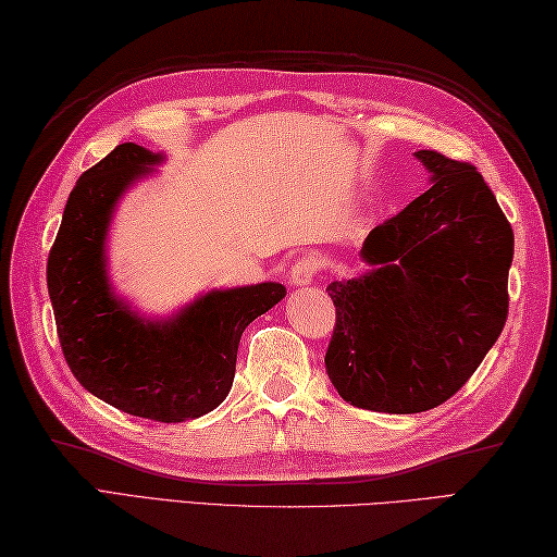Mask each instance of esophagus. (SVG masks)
I'll return each instance as SVG.
<instances>
[{
	"label": "esophagus",
	"mask_w": 557,
	"mask_h": 557,
	"mask_svg": "<svg viewBox=\"0 0 557 557\" xmlns=\"http://www.w3.org/2000/svg\"><path fill=\"white\" fill-rule=\"evenodd\" d=\"M318 270H321V260H318L315 256H301L294 260V265L289 270V282L294 287L311 285L313 277L318 275Z\"/></svg>",
	"instance_id": "esophagus-1"
}]
</instances>
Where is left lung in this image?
Instances as JSON below:
<instances>
[{
  "label": "left lung",
  "mask_w": 557,
  "mask_h": 557,
  "mask_svg": "<svg viewBox=\"0 0 557 557\" xmlns=\"http://www.w3.org/2000/svg\"><path fill=\"white\" fill-rule=\"evenodd\" d=\"M433 186L366 236L373 270L330 282L325 371L349 405L419 413L465 385L507 321L515 234L471 162L419 150Z\"/></svg>",
  "instance_id": "8db88e82"
}]
</instances>
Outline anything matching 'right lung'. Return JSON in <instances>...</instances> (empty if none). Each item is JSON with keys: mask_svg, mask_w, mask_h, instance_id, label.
<instances>
[{"mask_svg": "<svg viewBox=\"0 0 557 557\" xmlns=\"http://www.w3.org/2000/svg\"><path fill=\"white\" fill-rule=\"evenodd\" d=\"M160 156L116 146L81 174L47 258L57 335L76 381L132 417L180 423L227 397L248 323L272 309L277 282L210 292L168 323H146L112 297L104 232L116 198Z\"/></svg>", "mask_w": 557, "mask_h": 557, "instance_id": "obj_1", "label": "right lung"}]
</instances>
